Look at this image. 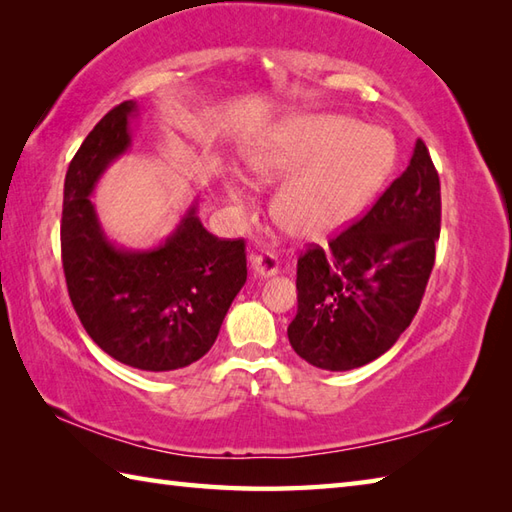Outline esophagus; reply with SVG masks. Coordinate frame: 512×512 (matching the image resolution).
<instances>
[{"mask_svg": "<svg viewBox=\"0 0 512 512\" xmlns=\"http://www.w3.org/2000/svg\"><path fill=\"white\" fill-rule=\"evenodd\" d=\"M250 268H253V275L259 279L275 277L279 273V259L273 253L255 255L253 259H250Z\"/></svg>", "mask_w": 512, "mask_h": 512, "instance_id": "obj_1", "label": "esophagus"}]
</instances>
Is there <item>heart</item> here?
Segmentation results:
<instances>
[{"instance_id":"b5f03b06","label":"heart","mask_w":512,"mask_h":512,"mask_svg":"<svg viewBox=\"0 0 512 512\" xmlns=\"http://www.w3.org/2000/svg\"><path fill=\"white\" fill-rule=\"evenodd\" d=\"M396 165V143L378 127H361L350 116L306 114L288 121L246 158L255 184H281L273 215L301 239H323L350 226L374 200ZM242 198L235 180L224 182Z\"/></svg>"}]
</instances>
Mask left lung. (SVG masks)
<instances>
[{
	"instance_id": "8db88e82",
	"label": "left lung",
	"mask_w": 512,
	"mask_h": 512,
	"mask_svg": "<svg viewBox=\"0 0 512 512\" xmlns=\"http://www.w3.org/2000/svg\"><path fill=\"white\" fill-rule=\"evenodd\" d=\"M440 235V178L416 140L402 176L361 222L297 262V317L288 339L303 361L330 372L385 354L416 317Z\"/></svg>"
}]
</instances>
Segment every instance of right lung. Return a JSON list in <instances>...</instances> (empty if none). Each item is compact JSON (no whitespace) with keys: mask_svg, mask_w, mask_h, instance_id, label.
Listing matches in <instances>:
<instances>
[{"mask_svg":"<svg viewBox=\"0 0 512 512\" xmlns=\"http://www.w3.org/2000/svg\"><path fill=\"white\" fill-rule=\"evenodd\" d=\"M136 101L107 112L72 158L63 184L61 257L72 306L92 341L143 372H173L211 350L246 284L244 239L202 226L195 200L165 242L125 248L92 204L103 173L132 147Z\"/></svg>","mask_w":512,"mask_h":512,"instance_id":"add662e5","label":"right lung"}]
</instances>
